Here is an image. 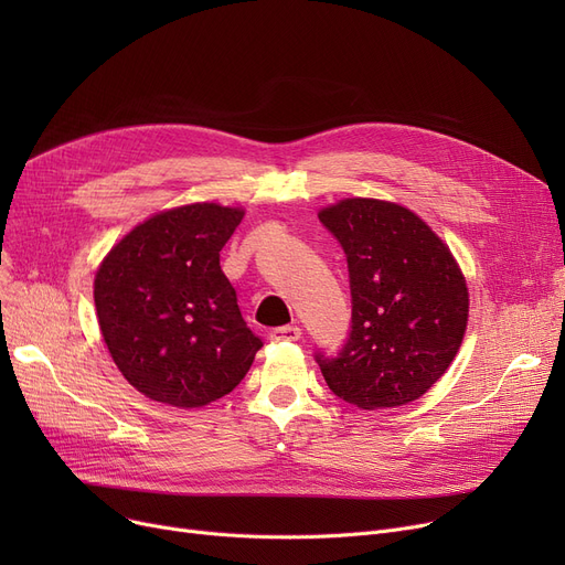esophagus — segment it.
I'll return each mask as SVG.
<instances>
[{
	"label": "esophagus",
	"instance_id": "1",
	"mask_svg": "<svg viewBox=\"0 0 565 565\" xmlns=\"http://www.w3.org/2000/svg\"><path fill=\"white\" fill-rule=\"evenodd\" d=\"M302 337V330L298 324H281V328L270 330L273 341H298Z\"/></svg>",
	"mask_w": 565,
	"mask_h": 565
}]
</instances>
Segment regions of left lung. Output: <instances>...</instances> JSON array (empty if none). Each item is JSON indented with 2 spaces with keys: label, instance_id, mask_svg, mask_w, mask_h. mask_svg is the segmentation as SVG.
<instances>
[{
  "label": "left lung",
  "instance_id": "obj_1",
  "mask_svg": "<svg viewBox=\"0 0 565 565\" xmlns=\"http://www.w3.org/2000/svg\"><path fill=\"white\" fill-rule=\"evenodd\" d=\"M318 220L345 254L352 295L343 348L313 354L324 382L362 409L422 398L467 330L469 295L454 254L424 220L390 201L345 199Z\"/></svg>",
  "mask_w": 565,
  "mask_h": 565
}]
</instances>
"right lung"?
Instances as JSON below:
<instances>
[{
	"label": "right lung",
	"mask_w": 565,
	"mask_h": 565,
	"mask_svg": "<svg viewBox=\"0 0 565 565\" xmlns=\"http://www.w3.org/2000/svg\"><path fill=\"white\" fill-rule=\"evenodd\" d=\"M243 215L217 203L173 207L135 226L98 267L100 332L118 371L143 396L201 407L247 375L263 341L220 267Z\"/></svg>",
	"instance_id": "1"
}]
</instances>
